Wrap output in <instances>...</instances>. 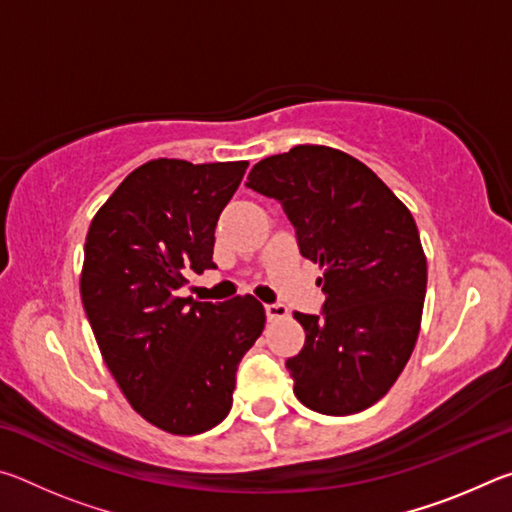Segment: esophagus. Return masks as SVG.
I'll use <instances>...</instances> for the list:
<instances>
[{
  "label": "esophagus",
  "mask_w": 512,
  "mask_h": 512,
  "mask_svg": "<svg viewBox=\"0 0 512 512\" xmlns=\"http://www.w3.org/2000/svg\"><path fill=\"white\" fill-rule=\"evenodd\" d=\"M289 316V309H287V305H282V302H273V305H266V318L271 320H282V318H287Z\"/></svg>",
  "instance_id": "obj_1"
}]
</instances>
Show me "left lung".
I'll return each instance as SVG.
<instances>
[{"instance_id": "8db88e82", "label": "left lung", "mask_w": 512, "mask_h": 512, "mask_svg": "<svg viewBox=\"0 0 512 512\" xmlns=\"http://www.w3.org/2000/svg\"><path fill=\"white\" fill-rule=\"evenodd\" d=\"M246 187L282 205L302 257L325 268L320 316L293 314L305 327V348L287 359L293 393L325 415L368 409L420 332L427 257L409 207L366 164L316 144L257 162Z\"/></svg>"}]
</instances>
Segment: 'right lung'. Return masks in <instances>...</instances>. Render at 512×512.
<instances>
[{
  "instance_id": "add662e5",
  "label": "right lung",
  "mask_w": 512,
  "mask_h": 512,
  "mask_svg": "<svg viewBox=\"0 0 512 512\" xmlns=\"http://www.w3.org/2000/svg\"><path fill=\"white\" fill-rule=\"evenodd\" d=\"M248 162L158 158L128 173L85 237L81 300L101 357L146 422L196 436L230 413L237 366L262 334L253 296L180 298L212 262L216 221Z\"/></svg>"
}]
</instances>
